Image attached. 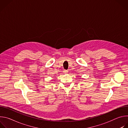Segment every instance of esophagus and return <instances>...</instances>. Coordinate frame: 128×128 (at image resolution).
<instances>
[{"label": "esophagus", "instance_id": "1", "mask_svg": "<svg viewBox=\"0 0 128 128\" xmlns=\"http://www.w3.org/2000/svg\"><path fill=\"white\" fill-rule=\"evenodd\" d=\"M63 72H64V74H67V73L68 72L67 70H63Z\"/></svg>", "mask_w": 128, "mask_h": 128}]
</instances>
